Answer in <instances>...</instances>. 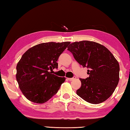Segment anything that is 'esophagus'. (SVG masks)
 <instances>
[{"label":"esophagus","mask_w":130,"mask_h":130,"mask_svg":"<svg viewBox=\"0 0 130 130\" xmlns=\"http://www.w3.org/2000/svg\"><path fill=\"white\" fill-rule=\"evenodd\" d=\"M75 78H76V77H72V78H67V79L69 81H72V80H74Z\"/></svg>","instance_id":"esophagus-1"}]
</instances>
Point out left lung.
I'll return each instance as SVG.
<instances>
[{"label":"left lung","instance_id":"left-lung-1","mask_svg":"<svg viewBox=\"0 0 130 130\" xmlns=\"http://www.w3.org/2000/svg\"><path fill=\"white\" fill-rule=\"evenodd\" d=\"M68 50L79 64L89 69V77L80 78L81 86L77 94L94 104L108 99L119 80V64L113 55L103 45L89 41L74 42Z\"/></svg>","mask_w":130,"mask_h":130}]
</instances>
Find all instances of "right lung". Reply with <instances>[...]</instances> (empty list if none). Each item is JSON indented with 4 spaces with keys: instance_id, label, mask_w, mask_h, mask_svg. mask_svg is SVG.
I'll return each mask as SVG.
<instances>
[{
    "instance_id": "right-lung-1",
    "label": "right lung",
    "mask_w": 130,
    "mask_h": 130,
    "mask_svg": "<svg viewBox=\"0 0 130 130\" xmlns=\"http://www.w3.org/2000/svg\"><path fill=\"white\" fill-rule=\"evenodd\" d=\"M70 42L42 43L30 48L17 65L16 78L19 87L31 102H47L65 80L52 74L49 70L58 68L57 60Z\"/></svg>"
}]
</instances>
